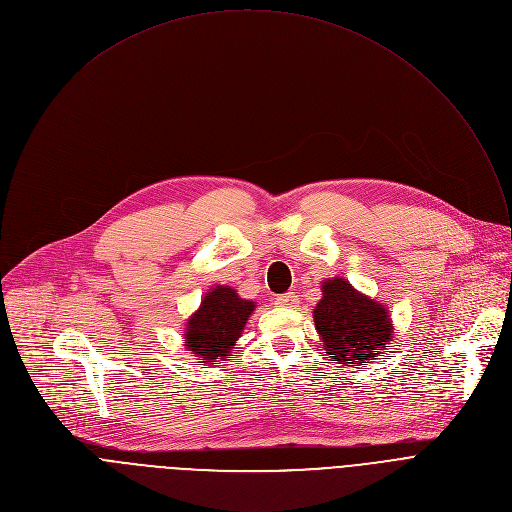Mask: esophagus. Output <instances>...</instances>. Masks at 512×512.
<instances>
[{
	"mask_svg": "<svg viewBox=\"0 0 512 512\" xmlns=\"http://www.w3.org/2000/svg\"><path fill=\"white\" fill-rule=\"evenodd\" d=\"M275 302L281 308H296L300 304V298L296 294H285V296H279Z\"/></svg>",
	"mask_w": 512,
	"mask_h": 512,
	"instance_id": "34e87169",
	"label": "esophagus"
}]
</instances>
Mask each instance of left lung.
Returning a JSON list of instances; mask_svg holds the SVG:
<instances>
[{"instance_id": "8db88e82", "label": "left lung", "mask_w": 512, "mask_h": 512, "mask_svg": "<svg viewBox=\"0 0 512 512\" xmlns=\"http://www.w3.org/2000/svg\"><path fill=\"white\" fill-rule=\"evenodd\" d=\"M314 326L326 354L352 369L383 356L395 332L389 308L362 294L344 277L322 281Z\"/></svg>"}]
</instances>
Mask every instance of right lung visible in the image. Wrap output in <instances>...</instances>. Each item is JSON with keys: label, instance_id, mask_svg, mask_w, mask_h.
<instances>
[{"label": "right lung", "instance_id": "add662e5", "mask_svg": "<svg viewBox=\"0 0 512 512\" xmlns=\"http://www.w3.org/2000/svg\"><path fill=\"white\" fill-rule=\"evenodd\" d=\"M255 308V302L241 298L231 285L210 287L184 324V348L204 367L229 360Z\"/></svg>", "mask_w": 512, "mask_h": 512}]
</instances>
